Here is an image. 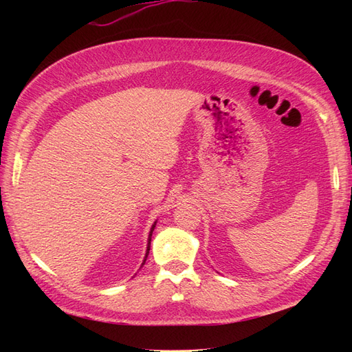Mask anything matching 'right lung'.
Returning a JSON list of instances; mask_svg holds the SVG:
<instances>
[{"mask_svg": "<svg viewBox=\"0 0 352 352\" xmlns=\"http://www.w3.org/2000/svg\"><path fill=\"white\" fill-rule=\"evenodd\" d=\"M154 228H155V223H154L153 228H151L150 236H148V247H146V254H145V258H144V263H142V264H145V260H146V257H148V252H150V247H151V236H153V230H154Z\"/></svg>", "mask_w": 352, "mask_h": 352, "instance_id": "obj_1", "label": "right lung"}]
</instances>
